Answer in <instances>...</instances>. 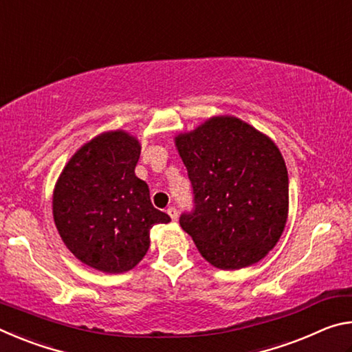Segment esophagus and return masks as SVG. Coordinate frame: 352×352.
<instances>
[{
	"label": "esophagus",
	"instance_id": "obj_1",
	"mask_svg": "<svg viewBox=\"0 0 352 352\" xmlns=\"http://www.w3.org/2000/svg\"><path fill=\"white\" fill-rule=\"evenodd\" d=\"M168 214H169L172 220H177L178 219V211H177L175 206H169L168 208Z\"/></svg>",
	"mask_w": 352,
	"mask_h": 352
}]
</instances>
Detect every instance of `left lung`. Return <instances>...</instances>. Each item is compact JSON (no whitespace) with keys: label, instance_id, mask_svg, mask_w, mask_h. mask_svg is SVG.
Instances as JSON below:
<instances>
[{"label":"left lung","instance_id":"left-lung-1","mask_svg":"<svg viewBox=\"0 0 352 352\" xmlns=\"http://www.w3.org/2000/svg\"><path fill=\"white\" fill-rule=\"evenodd\" d=\"M192 184L194 208L180 225L200 254L222 270L265 258L289 212V175L269 136L234 116H212L175 136Z\"/></svg>","mask_w":352,"mask_h":352}]
</instances>
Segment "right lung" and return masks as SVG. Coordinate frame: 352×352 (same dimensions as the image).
Returning a JSON list of instances; mask_svg holds the SVG:
<instances>
[{
    "label": "right lung",
    "instance_id": "obj_1",
    "mask_svg": "<svg viewBox=\"0 0 352 352\" xmlns=\"http://www.w3.org/2000/svg\"><path fill=\"white\" fill-rule=\"evenodd\" d=\"M140 141L124 130L98 135L65 166L52 194V216L67 248L104 273L132 270L151 247V228L170 217L153 208L135 175Z\"/></svg>",
    "mask_w": 352,
    "mask_h": 352
}]
</instances>
